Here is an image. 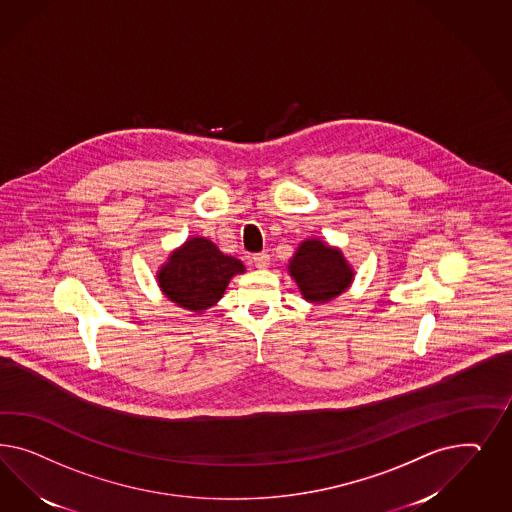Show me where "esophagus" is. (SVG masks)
<instances>
[{"label":"esophagus","instance_id":"1","mask_svg":"<svg viewBox=\"0 0 512 512\" xmlns=\"http://www.w3.org/2000/svg\"><path fill=\"white\" fill-rule=\"evenodd\" d=\"M253 263L257 268H268L270 266V255L268 253H257V255H253Z\"/></svg>","mask_w":512,"mask_h":512}]
</instances>
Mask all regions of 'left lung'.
<instances>
[{
  "label": "left lung",
  "instance_id": "8db88e82",
  "mask_svg": "<svg viewBox=\"0 0 512 512\" xmlns=\"http://www.w3.org/2000/svg\"><path fill=\"white\" fill-rule=\"evenodd\" d=\"M289 274L302 296L313 304H325L340 296L353 281V268L338 248L319 238L304 240L289 261Z\"/></svg>",
  "mask_w": 512,
  "mask_h": 512
}]
</instances>
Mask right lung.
Listing matches in <instances>:
<instances>
[{
    "mask_svg": "<svg viewBox=\"0 0 512 512\" xmlns=\"http://www.w3.org/2000/svg\"><path fill=\"white\" fill-rule=\"evenodd\" d=\"M244 272L242 261L221 253L214 242L195 236L172 251L157 272V281L163 295L174 304L201 313L216 304L236 274Z\"/></svg>",
    "mask_w": 512,
    "mask_h": 512,
    "instance_id": "add662e5",
    "label": "right lung"
}]
</instances>
